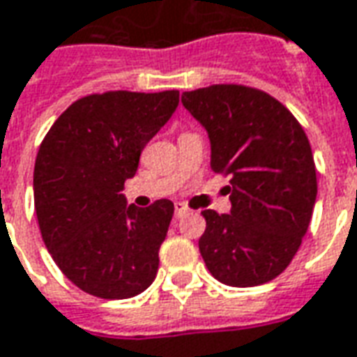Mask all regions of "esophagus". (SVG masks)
<instances>
[{"instance_id": "esophagus-1", "label": "esophagus", "mask_w": 357, "mask_h": 357, "mask_svg": "<svg viewBox=\"0 0 357 357\" xmlns=\"http://www.w3.org/2000/svg\"><path fill=\"white\" fill-rule=\"evenodd\" d=\"M187 213H189V208H187L185 204H183V203H176V216H178V218H181V216H185Z\"/></svg>"}]
</instances>
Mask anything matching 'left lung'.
Instances as JSON below:
<instances>
[{
	"label": "left lung",
	"mask_w": 357,
	"mask_h": 357,
	"mask_svg": "<svg viewBox=\"0 0 357 357\" xmlns=\"http://www.w3.org/2000/svg\"><path fill=\"white\" fill-rule=\"evenodd\" d=\"M211 137V168L230 176V214L203 211L199 251L216 280L271 282L307 231L317 172L309 139L290 109L248 84H211L181 94Z\"/></svg>",
	"instance_id": "8db88e82"
}]
</instances>
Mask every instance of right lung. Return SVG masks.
<instances>
[{
	"instance_id": "right-lung-1",
	"label": "right lung",
	"mask_w": 357,
	"mask_h": 357,
	"mask_svg": "<svg viewBox=\"0 0 357 357\" xmlns=\"http://www.w3.org/2000/svg\"><path fill=\"white\" fill-rule=\"evenodd\" d=\"M178 102V91L89 94L54 121L40 144L34 164L40 234L59 271L91 296L127 300L156 278L174 203L127 206L121 191Z\"/></svg>"
}]
</instances>
